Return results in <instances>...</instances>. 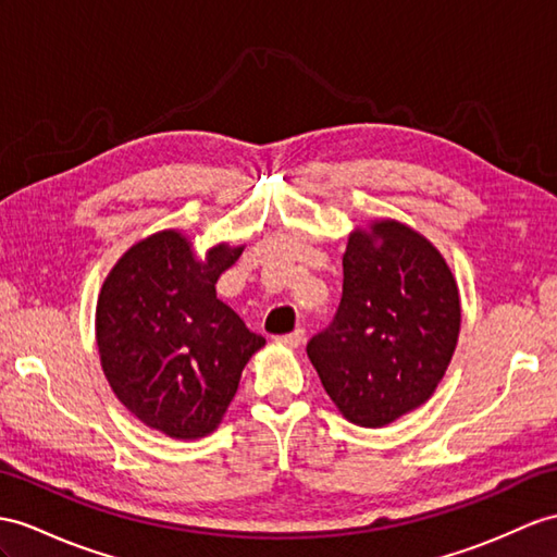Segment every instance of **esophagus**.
<instances>
[{
    "instance_id": "1",
    "label": "esophagus",
    "mask_w": 557,
    "mask_h": 557,
    "mask_svg": "<svg viewBox=\"0 0 557 557\" xmlns=\"http://www.w3.org/2000/svg\"><path fill=\"white\" fill-rule=\"evenodd\" d=\"M278 343L288 345V347H300L305 343V329H295L293 333L286 335H278Z\"/></svg>"
}]
</instances>
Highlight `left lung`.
Here are the masks:
<instances>
[{"label":"left lung","instance_id":"left-lung-1","mask_svg":"<svg viewBox=\"0 0 557 557\" xmlns=\"http://www.w3.org/2000/svg\"><path fill=\"white\" fill-rule=\"evenodd\" d=\"M458 331V288L444 257L387 220L349 236L341 305L307 355L349 423L383 428L430 399Z\"/></svg>","mask_w":557,"mask_h":557}]
</instances>
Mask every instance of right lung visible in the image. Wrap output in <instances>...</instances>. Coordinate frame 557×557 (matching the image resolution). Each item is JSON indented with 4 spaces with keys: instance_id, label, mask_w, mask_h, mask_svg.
Wrapping results in <instances>:
<instances>
[{
    "instance_id": "obj_1",
    "label": "right lung",
    "mask_w": 557,
    "mask_h": 557,
    "mask_svg": "<svg viewBox=\"0 0 557 557\" xmlns=\"http://www.w3.org/2000/svg\"><path fill=\"white\" fill-rule=\"evenodd\" d=\"M240 252L220 246L198 262L184 236L160 232L122 255L101 288L97 343L108 383L170 437H206L220 425L264 345L214 290Z\"/></svg>"
}]
</instances>
